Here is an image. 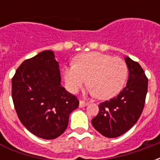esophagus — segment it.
<instances>
[{"label":"esophagus","mask_w":160,"mask_h":160,"mask_svg":"<svg viewBox=\"0 0 160 160\" xmlns=\"http://www.w3.org/2000/svg\"><path fill=\"white\" fill-rule=\"evenodd\" d=\"M88 103L86 102V101L84 100H80V107H85V106H87Z\"/></svg>","instance_id":"obj_1"}]
</instances>
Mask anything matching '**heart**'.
Wrapping results in <instances>:
<instances>
[{
  "label": "heart",
  "instance_id": "obj_1",
  "mask_svg": "<svg viewBox=\"0 0 160 160\" xmlns=\"http://www.w3.org/2000/svg\"><path fill=\"white\" fill-rule=\"evenodd\" d=\"M128 65L123 60L99 52L81 54L74 65L63 69L67 88L75 93L86 83L91 93L98 98L106 99L118 94L128 76Z\"/></svg>",
  "mask_w": 160,
  "mask_h": 160
}]
</instances>
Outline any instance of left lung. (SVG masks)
I'll return each instance as SVG.
<instances>
[{"mask_svg": "<svg viewBox=\"0 0 160 160\" xmlns=\"http://www.w3.org/2000/svg\"><path fill=\"white\" fill-rule=\"evenodd\" d=\"M128 68L127 85L118 96L98 104L99 111L92 120L94 128L108 138H116L136 123L144 109L148 79L141 65L125 58Z\"/></svg>", "mask_w": 160, "mask_h": 160, "instance_id": "1", "label": "left lung"}]
</instances>
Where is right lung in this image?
I'll list each match as a JSON object with an SVG mask.
<instances>
[{"label":"right lung","instance_id":"1","mask_svg":"<svg viewBox=\"0 0 160 160\" xmlns=\"http://www.w3.org/2000/svg\"><path fill=\"white\" fill-rule=\"evenodd\" d=\"M12 97L21 123L38 137L52 140L66 130L79 99L61 86L58 62L51 50L23 62L12 78Z\"/></svg>","mask_w":160,"mask_h":160}]
</instances>
